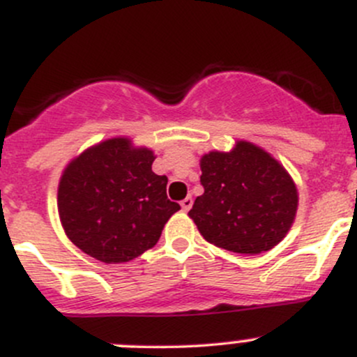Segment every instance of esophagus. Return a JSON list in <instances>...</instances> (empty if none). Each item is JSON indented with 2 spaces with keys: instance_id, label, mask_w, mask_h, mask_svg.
<instances>
[{
  "instance_id": "1",
  "label": "esophagus",
  "mask_w": 357,
  "mask_h": 357,
  "mask_svg": "<svg viewBox=\"0 0 357 357\" xmlns=\"http://www.w3.org/2000/svg\"><path fill=\"white\" fill-rule=\"evenodd\" d=\"M191 205H193V200H191V197H186L185 200L181 202V208L185 210V212H188V210L191 208Z\"/></svg>"
}]
</instances>
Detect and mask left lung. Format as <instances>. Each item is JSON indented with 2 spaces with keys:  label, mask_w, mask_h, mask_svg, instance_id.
Wrapping results in <instances>:
<instances>
[{
  "label": "left lung",
  "mask_w": 357,
  "mask_h": 357,
  "mask_svg": "<svg viewBox=\"0 0 357 357\" xmlns=\"http://www.w3.org/2000/svg\"><path fill=\"white\" fill-rule=\"evenodd\" d=\"M204 195L190 219L210 245L258 255L279 245L292 227L299 195L287 169L260 145L236 140L227 152L200 159Z\"/></svg>",
  "instance_id": "8db88e82"
}]
</instances>
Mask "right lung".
Returning <instances> with one entry per match:
<instances>
[{
    "label": "right lung",
    "instance_id": "obj_1",
    "mask_svg": "<svg viewBox=\"0 0 357 357\" xmlns=\"http://www.w3.org/2000/svg\"><path fill=\"white\" fill-rule=\"evenodd\" d=\"M153 160L152 149L111 137L66 164L58 213L75 246L104 264H123L157 245L181 207L167 200V178L152 171Z\"/></svg>",
    "mask_w": 357,
    "mask_h": 357
}]
</instances>
